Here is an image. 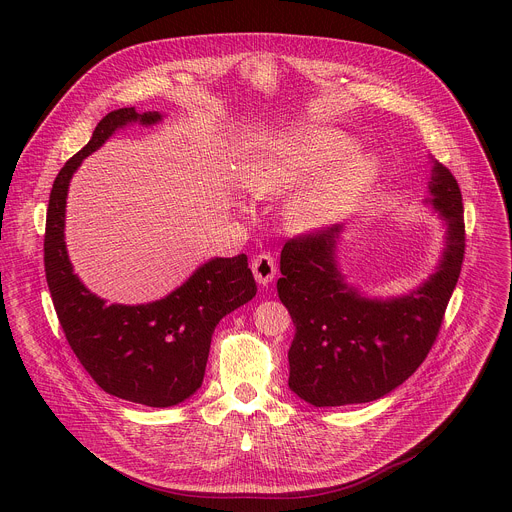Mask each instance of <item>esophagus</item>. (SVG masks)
Returning a JSON list of instances; mask_svg holds the SVG:
<instances>
[{
  "label": "esophagus",
  "mask_w": 512,
  "mask_h": 512,
  "mask_svg": "<svg viewBox=\"0 0 512 512\" xmlns=\"http://www.w3.org/2000/svg\"><path fill=\"white\" fill-rule=\"evenodd\" d=\"M252 272H254V278H256L260 284L272 282V278L276 276V260H274V256L268 254V252L258 254V256L252 260Z\"/></svg>",
  "instance_id": "1"
}]
</instances>
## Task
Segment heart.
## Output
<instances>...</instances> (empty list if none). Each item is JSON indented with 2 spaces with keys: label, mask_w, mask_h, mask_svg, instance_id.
I'll return each mask as SVG.
<instances>
[{
  "label": "heart",
  "mask_w": 512,
  "mask_h": 512,
  "mask_svg": "<svg viewBox=\"0 0 512 512\" xmlns=\"http://www.w3.org/2000/svg\"><path fill=\"white\" fill-rule=\"evenodd\" d=\"M353 141L331 131H313L294 141H278L260 149L244 169V185L256 195H272L304 183L319 169L353 151ZM375 175L367 157L349 161L329 181L296 195L286 212L288 224L309 230L333 222L347 203Z\"/></svg>",
  "instance_id": "heart-1"
}]
</instances>
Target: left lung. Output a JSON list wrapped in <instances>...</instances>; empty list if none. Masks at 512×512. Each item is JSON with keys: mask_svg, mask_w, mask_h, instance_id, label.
<instances>
[{"mask_svg": "<svg viewBox=\"0 0 512 512\" xmlns=\"http://www.w3.org/2000/svg\"><path fill=\"white\" fill-rule=\"evenodd\" d=\"M432 206L448 222L440 270L418 290L367 300L349 288L335 262L341 226L290 238L280 254L278 296L296 327L288 387L317 407L365 403L401 385L424 363L444 323L464 250V203L452 171L434 161Z\"/></svg>", "mask_w": 512, "mask_h": 512, "instance_id": "8db88e82", "label": "left lung"}]
</instances>
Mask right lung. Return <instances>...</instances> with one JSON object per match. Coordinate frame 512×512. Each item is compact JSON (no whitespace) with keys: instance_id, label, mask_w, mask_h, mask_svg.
I'll use <instances>...</instances> for the list:
<instances>
[{"instance_id":"obj_1","label":"right lung","mask_w":512,"mask_h":512,"mask_svg":"<svg viewBox=\"0 0 512 512\" xmlns=\"http://www.w3.org/2000/svg\"><path fill=\"white\" fill-rule=\"evenodd\" d=\"M159 119L157 111L139 115L133 107L102 119L92 139L56 175L44 234L46 280L70 349L100 389L149 407L177 405L197 391L216 325L256 294L246 254L214 258L169 296L139 306L105 304L72 272L64 246L72 173L119 127L133 121L153 125Z\"/></svg>"}]
</instances>
